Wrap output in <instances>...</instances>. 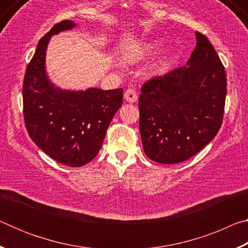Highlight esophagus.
Listing matches in <instances>:
<instances>
[{
    "label": "esophagus",
    "instance_id": "obj_1",
    "mask_svg": "<svg viewBox=\"0 0 248 248\" xmlns=\"http://www.w3.org/2000/svg\"><path fill=\"white\" fill-rule=\"evenodd\" d=\"M124 99L127 100L128 103H136L138 100V94L137 92L132 90V89H128L127 91L124 92Z\"/></svg>",
    "mask_w": 248,
    "mask_h": 248
}]
</instances>
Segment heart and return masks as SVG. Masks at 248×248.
<instances>
[{
	"label": "heart",
	"mask_w": 248,
	"mask_h": 248,
	"mask_svg": "<svg viewBox=\"0 0 248 248\" xmlns=\"http://www.w3.org/2000/svg\"><path fill=\"white\" fill-rule=\"evenodd\" d=\"M159 47H161V41L159 40L145 43L144 45H142L141 47L133 49L132 51H128L125 53V59H127L129 62H136V61L142 60V59H144L146 57L151 56V54H153L154 52H156L159 49ZM167 66H169V61L163 60L158 65V69H157L158 73H164L167 69Z\"/></svg>",
	"instance_id": "heart-1"
}]
</instances>
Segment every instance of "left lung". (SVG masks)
Returning <instances> with one entry per match:
<instances>
[{
  "label": "left lung",
  "mask_w": 248,
  "mask_h": 248,
  "mask_svg": "<svg viewBox=\"0 0 248 248\" xmlns=\"http://www.w3.org/2000/svg\"><path fill=\"white\" fill-rule=\"evenodd\" d=\"M196 48L182 68L154 78L139 97L140 133L152 161L176 164L200 152L223 119L226 75L209 39L196 31Z\"/></svg>",
  "instance_id": "obj_1"
}]
</instances>
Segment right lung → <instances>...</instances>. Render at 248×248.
Segmentation results:
<instances>
[{
	"label": "right lung",
	"instance_id": "right-lung-1",
	"mask_svg": "<svg viewBox=\"0 0 248 248\" xmlns=\"http://www.w3.org/2000/svg\"><path fill=\"white\" fill-rule=\"evenodd\" d=\"M77 27L73 20L54 25L39 40L23 84L24 119L29 137L61 164L79 167L102 148L111 119L123 105V89L62 90L49 78L46 51L51 37Z\"/></svg>",
	"mask_w": 248,
	"mask_h": 248
}]
</instances>
